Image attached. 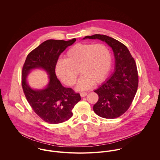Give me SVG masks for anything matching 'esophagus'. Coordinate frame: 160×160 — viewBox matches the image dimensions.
Listing matches in <instances>:
<instances>
[{"instance_id": "1", "label": "esophagus", "mask_w": 160, "mask_h": 160, "mask_svg": "<svg viewBox=\"0 0 160 160\" xmlns=\"http://www.w3.org/2000/svg\"><path fill=\"white\" fill-rule=\"evenodd\" d=\"M80 95H81V96L82 97H85V96H86L88 95V92H82L80 93Z\"/></svg>"}]
</instances>
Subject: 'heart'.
Here are the masks:
<instances>
[{
	"instance_id": "heart-1",
	"label": "heart",
	"mask_w": 160,
	"mask_h": 160,
	"mask_svg": "<svg viewBox=\"0 0 160 160\" xmlns=\"http://www.w3.org/2000/svg\"><path fill=\"white\" fill-rule=\"evenodd\" d=\"M110 49L103 44L79 43L71 47L65 54V60H59L55 66L58 77L69 86L77 80L79 71L82 76L77 84L79 90L91 88L93 83L102 82L112 67Z\"/></svg>"
}]
</instances>
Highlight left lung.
Returning <instances> with one entry per match:
<instances>
[{
    "label": "left lung",
    "mask_w": 160,
    "mask_h": 160,
    "mask_svg": "<svg viewBox=\"0 0 160 160\" xmlns=\"http://www.w3.org/2000/svg\"><path fill=\"white\" fill-rule=\"evenodd\" d=\"M88 38L105 41L113 50L115 71L94 91L98 95V100L93 109L100 117L116 118L129 109L137 92L138 76L135 60L126 46L111 37L94 34L87 36L84 39Z\"/></svg>",
    "instance_id": "8db88e82"
}]
</instances>
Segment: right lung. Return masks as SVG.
Returning <instances> with one entry per match:
<instances>
[{
	"mask_svg": "<svg viewBox=\"0 0 160 160\" xmlns=\"http://www.w3.org/2000/svg\"><path fill=\"white\" fill-rule=\"evenodd\" d=\"M76 41L49 39L44 41L28 55L22 72V85L27 101L33 111L42 120L50 124L63 122L69 119L72 110L81 100L79 93L71 88H64L57 79L55 66L60 55ZM44 68L50 75V81L46 89L32 90L25 78L32 68Z\"/></svg>",
	"mask_w": 160,
	"mask_h": 160,
	"instance_id": "obj_1",
	"label": "right lung"
}]
</instances>
